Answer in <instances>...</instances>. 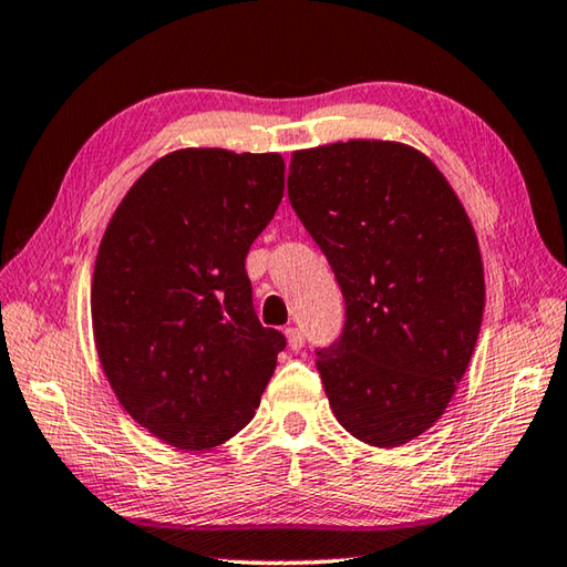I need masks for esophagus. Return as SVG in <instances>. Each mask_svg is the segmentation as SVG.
I'll return each instance as SVG.
<instances>
[{
    "mask_svg": "<svg viewBox=\"0 0 567 567\" xmlns=\"http://www.w3.org/2000/svg\"><path fill=\"white\" fill-rule=\"evenodd\" d=\"M285 337H287V347H290L292 351H299L305 347V334H302V329H297V327H287L285 329Z\"/></svg>",
    "mask_w": 567,
    "mask_h": 567,
    "instance_id": "esophagus-1",
    "label": "esophagus"
}]
</instances>
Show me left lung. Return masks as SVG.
Listing matches in <instances>:
<instances>
[{"label": "left lung", "mask_w": 567, "mask_h": 567, "mask_svg": "<svg viewBox=\"0 0 567 567\" xmlns=\"http://www.w3.org/2000/svg\"><path fill=\"white\" fill-rule=\"evenodd\" d=\"M287 194L347 302L341 339L317 351L331 413L365 445H405L447 410L482 329L467 210L430 157L391 140L292 152Z\"/></svg>", "instance_id": "left-lung-1"}]
</instances>
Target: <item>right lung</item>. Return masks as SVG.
Masks as SVG:
<instances>
[{
	"instance_id": "right-lung-1",
	"label": "right lung",
	"mask_w": 567,
	"mask_h": 567,
	"mask_svg": "<svg viewBox=\"0 0 567 567\" xmlns=\"http://www.w3.org/2000/svg\"><path fill=\"white\" fill-rule=\"evenodd\" d=\"M282 192L277 152L186 147L110 218L91 285L95 351L120 405L164 445L214 450L260 405L285 337L255 317L246 255Z\"/></svg>"
}]
</instances>
